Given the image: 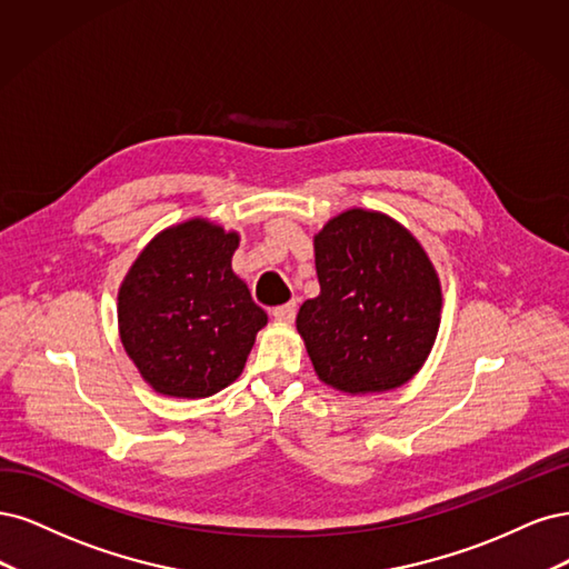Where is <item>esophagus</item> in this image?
I'll return each instance as SVG.
<instances>
[{
	"mask_svg": "<svg viewBox=\"0 0 569 569\" xmlns=\"http://www.w3.org/2000/svg\"><path fill=\"white\" fill-rule=\"evenodd\" d=\"M271 317L277 319V321L290 323L292 319H296V302H288V305H281V307H273V309H271Z\"/></svg>",
	"mask_w": 569,
	"mask_h": 569,
	"instance_id": "1",
	"label": "esophagus"
}]
</instances>
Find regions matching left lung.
<instances>
[{
    "label": "left lung",
    "instance_id": "obj_1",
    "mask_svg": "<svg viewBox=\"0 0 569 569\" xmlns=\"http://www.w3.org/2000/svg\"><path fill=\"white\" fill-rule=\"evenodd\" d=\"M321 292L298 311L319 380L347 395L388 392L426 363L442 319L428 252L392 217L352 208L315 236Z\"/></svg>",
    "mask_w": 569,
    "mask_h": 569
}]
</instances>
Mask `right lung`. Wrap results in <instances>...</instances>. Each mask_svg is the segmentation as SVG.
I'll return each instance as SVG.
<instances>
[{
    "instance_id": "1",
    "label": "right lung",
    "mask_w": 569,
    "mask_h": 569,
    "mask_svg": "<svg viewBox=\"0 0 569 569\" xmlns=\"http://www.w3.org/2000/svg\"><path fill=\"white\" fill-rule=\"evenodd\" d=\"M238 233L203 217L160 231L118 292L124 352L164 397L200 399L243 373L264 309L231 269Z\"/></svg>"
}]
</instances>
